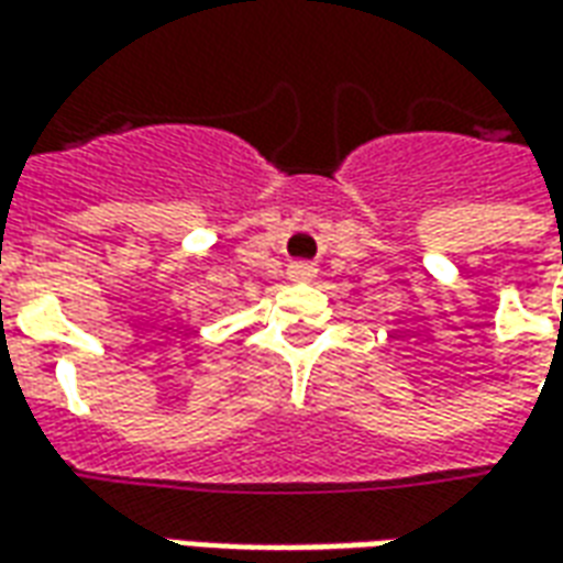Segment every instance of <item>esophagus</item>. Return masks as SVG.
Returning <instances> with one entry per match:
<instances>
[{
    "instance_id": "1",
    "label": "esophagus",
    "mask_w": 563,
    "mask_h": 563,
    "mask_svg": "<svg viewBox=\"0 0 563 563\" xmlns=\"http://www.w3.org/2000/svg\"><path fill=\"white\" fill-rule=\"evenodd\" d=\"M286 274H289V280L292 283H310L317 277V265H313V262H292Z\"/></svg>"
}]
</instances>
